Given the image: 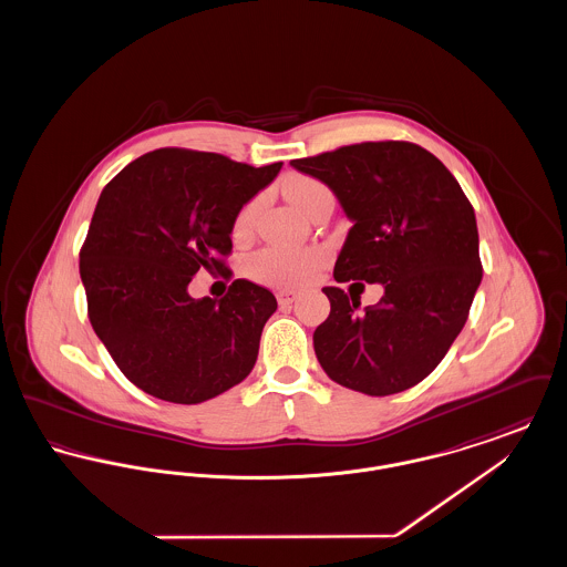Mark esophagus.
I'll return each instance as SVG.
<instances>
[{
    "label": "esophagus",
    "instance_id": "34e87169",
    "mask_svg": "<svg viewBox=\"0 0 567 567\" xmlns=\"http://www.w3.org/2000/svg\"><path fill=\"white\" fill-rule=\"evenodd\" d=\"M276 297H278V303L280 306H289V303H293L297 299L296 291H291V289H280L278 293H276Z\"/></svg>",
    "mask_w": 567,
    "mask_h": 567
}]
</instances>
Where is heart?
Here are the masks:
<instances>
[{
	"label": "heart",
	"instance_id": "1",
	"mask_svg": "<svg viewBox=\"0 0 567 567\" xmlns=\"http://www.w3.org/2000/svg\"><path fill=\"white\" fill-rule=\"evenodd\" d=\"M285 197L296 206L299 213L308 215L317 199L327 193L323 183L310 176L289 174L282 183ZM257 215V199L248 202L240 210L234 225L238 238L246 236ZM324 250L321 248H289V246H268L255 252L248 261V274L271 287H299L306 285L317 271L323 268Z\"/></svg>",
	"mask_w": 567,
	"mask_h": 567
}]
</instances>
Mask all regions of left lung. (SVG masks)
Masks as SVG:
<instances>
[{
  "mask_svg": "<svg viewBox=\"0 0 567 567\" xmlns=\"http://www.w3.org/2000/svg\"><path fill=\"white\" fill-rule=\"evenodd\" d=\"M291 165L333 190L352 223L333 278L384 287L361 312L359 297L324 287L331 310L312 336L324 374L377 398L419 384L455 342L483 280L472 204L444 163L410 142H363Z\"/></svg>",
  "mask_w": 567,
  "mask_h": 567,
  "instance_id": "1",
  "label": "left lung"
}]
</instances>
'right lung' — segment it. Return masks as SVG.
Wrapping results in <instances>:
<instances>
[{
	"mask_svg": "<svg viewBox=\"0 0 567 567\" xmlns=\"http://www.w3.org/2000/svg\"><path fill=\"white\" fill-rule=\"evenodd\" d=\"M280 167L159 148L102 190L81 250L89 321L144 393L202 404L250 374L276 297L240 278L220 299H193L189 282L227 270L236 218Z\"/></svg>",
	"mask_w": 567,
	"mask_h": 567,
	"instance_id": "add662e5",
	"label": "right lung"
}]
</instances>
